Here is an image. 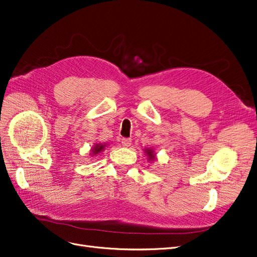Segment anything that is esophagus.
Masks as SVG:
<instances>
[{
	"label": "esophagus",
	"mask_w": 257,
	"mask_h": 257,
	"mask_svg": "<svg viewBox=\"0 0 257 257\" xmlns=\"http://www.w3.org/2000/svg\"><path fill=\"white\" fill-rule=\"evenodd\" d=\"M121 145L123 147H129L131 145V139H128V138L121 139Z\"/></svg>",
	"instance_id": "esophagus-1"
}]
</instances>
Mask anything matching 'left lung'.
Wrapping results in <instances>:
<instances>
[{
    "label": "left lung",
    "instance_id": "1",
    "mask_svg": "<svg viewBox=\"0 0 257 257\" xmlns=\"http://www.w3.org/2000/svg\"><path fill=\"white\" fill-rule=\"evenodd\" d=\"M146 154L149 157V160H155V155H154V151L151 149H146Z\"/></svg>",
    "mask_w": 257,
    "mask_h": 257
}]
</instances>
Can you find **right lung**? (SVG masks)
I'll list each match as a JSON object with an SVG mask.
<instances>
[{
  "label": "right lung",
  "instance_id": "obj_1",
  "mask_svg": "<svg viewBox=\"0 0 257 257\" xmlns=\"http://www.w3.org/2000/svg\"><path fill=\"white\" fill-rule=\"evenodd\" d=\"M101 150H103V145H96L94 147V149H93V154H98V153H100Z\"/></svg>",
  "mask_w": 257,
  "mask_h": 257
}]
</instances>
